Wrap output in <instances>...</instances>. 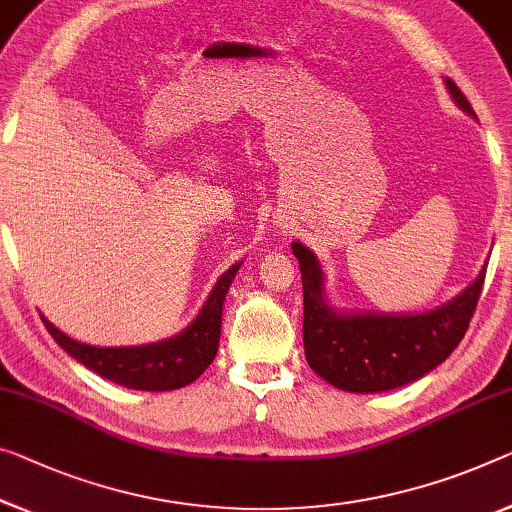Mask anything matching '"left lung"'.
Wrapping results in <instances>:
<instances>
[{"label": "left lung", "mask_w": 512, "mask_h": 512, "mask_svg": "<svg viewBox=\"0 0 512 512\" xmlns=\"http://www.w3.org/2000/svg\"><path fill=\"white\" fill-rule=\"evenodd\" d=\"M455 105L476 116L446 77ZM304 290V355L322 380L352 393L405 387L430 373L458 348L481 297L487 263L458 297L426 313H341L327 304L325 274L316 254L293 242Z\"/></svg>", "instance_id": "8db88e82"}]
</instances>
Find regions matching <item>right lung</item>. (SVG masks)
Instances as JSON below:
<instances>
[{"label":"right lung","instance_id":"1","mask_svg":"<svg viewBox=\"0 0 512 512\" xmlns=\"http://www.w3.org/2000/svg\"><path fill=\"white\" fill-rule=\"evenodd\" d=\"M238 270L240 263L231 265L217 279L215 288L210 290L206 304H203L199 316L192 320V325L167 338V341L135 345V348H96V345L73 341L45 316L41 318L47 332L70 357L80 361L89 371L105 377V380L139 391L180 389L206 371L217 355L224 297L229 293V286Z\"/></svg>","mask_w":512,"mask_h":512}]
</instances>
